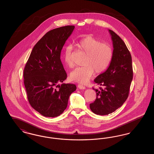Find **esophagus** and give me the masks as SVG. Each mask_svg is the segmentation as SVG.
<instances>
[{"label": "esophagus", "mask_w": 154, "mask_h": 154, "mask_svg": "<svg viewBox=\"0 0 154 154\" xmlns=\"http://www.w3.org/2000/svg\"><path fill=\"white\" fill-rule=\"evenodd\" d=\"M78 88L80 89H85V87L84 85H81V84H79L78 85Z\"/></svg>", "instance_id": "obj_1"}]
</instances>
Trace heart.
<instances>
[{"instance_id":"1","label":"heart","mask_w":154,"mask_h":154,"mask_svg":"<svg viewBox=\"0 0 154 154\" xmlns=\"http://www.w3.org/2000/svg\"><path fill=\"white\" fill-rule=\"evenodd\" d=\"M78 48L86 54L84 66L78 67L70 74L72 80L86 83L96 73L104 72L109 66L113 56L111 46L102 43L99 40L92 36H87L79 40L76 43ZM72 50L67 46L64 51L63 60L67 66L70 68L74 66L72 57Z\"/></svg>"}]
</instances>
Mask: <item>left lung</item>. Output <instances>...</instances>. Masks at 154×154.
I'll return each instance as SVG.
<instances>
[{
	"mask_svg": "<svg viewBox=\"0 0 154 154\" xmlns=\"http://www.w3.org/2000/svg\"><path fill=\"white\" fill-rule=\"evenodd\" d=\"M113 45V56L107 69L94 81L102 87L94 88L96 99L89 104L97 115H108L120 107L127 99L133 79L131 54L124 42L114 32L109 30Z\"/></svg>",
	"mask_w": 154,
	"mask_h": 154,
	"instance_id": "8db88e82",
	"label": "left lung"
}]
</instances>
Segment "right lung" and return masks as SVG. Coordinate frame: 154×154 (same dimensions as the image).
<instances>
[{"label":"right lung","mask_w":154,"mask_h":154,"mask_svg":"<svg viewBox=\"0 0 154 154\" xmlns=\"http://www.w3.org/2000/svg\"><path fill=\"white\" fill-rule=\"evenodd\" d=\"M74 28L68 25L45 33L34 46L25 66L23 82L28 101L44 117L60 116L67 107L69 96L76 90L73 84L57 85L67 78L60 53Z\"/></svg>","instance_id":"1"}]
</instances>
